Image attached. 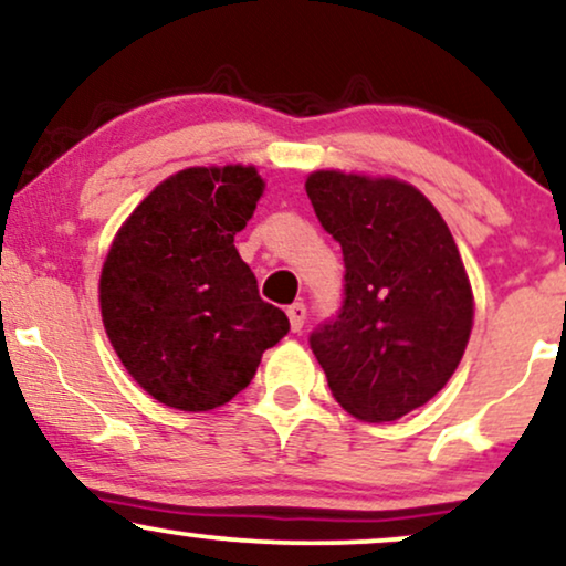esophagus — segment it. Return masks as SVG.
Instances as JSON below:
<instances>
[{
  "label": "esophagus",
  "mask_w": 566,
  "mask_h": 566,
  "mask_svg": "<svg viewBox=\"0 0 566 566\" xmlns=\"http://www.w3.org/2000/svg\"><path fill=\"white\" fill-rule=\"evenodd\" d=\"M287 316H290L292 332H301L303 324H305V305L303 303H292L287 308Z\"/></svg>",
  "instance_id": "esophagus-1"
}]
</instances>
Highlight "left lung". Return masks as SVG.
Here are the masks:
<instances>
[{
	"label": "left lung",
	"instance_id": "8db88e82",
	"mask_svg": "<svg viewBox=\"0 0 566 566\" xmlns=\"http://www.w3.org/2000/svg\"><path fill=\"white\" fill-rule=\"evenodd\" d=\"M305 192L343 248L337 313L308 343L353 417L395 421L446 387L472 332V287L451 229L411 184L316 171Z\"/></svg>",
	"mask_w": 566,
	"mask_h": 566
}]
</instances>
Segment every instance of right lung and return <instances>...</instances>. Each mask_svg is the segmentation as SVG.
Segmentation results:
<instances>
[{"instance_id":"1","label":"right lung","mask_w":566,"mask_h":566,"mask_svg":"<svg viewBox=\"0 0 566 566\" xmlns=\"http://www.w3.org/2000/svg\"><path fill=\"white\" fill-rule=\"evenodd\" d=\"M261 192L255 168H187L158 184L115 237L99 279L102 322L126 371L160 403H229L290 332L234 248Z\"/></svg>"}]
</instances>
